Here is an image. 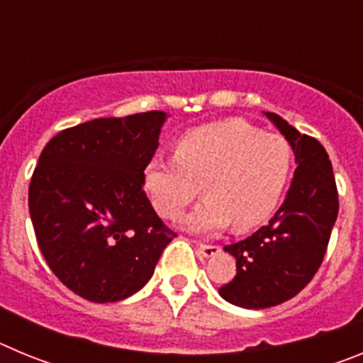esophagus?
Wrapping results in <instances>:
<instances>
[{"instance_id":"esophagus-1","label":"esophagus","mask_w":363,"mask_h":363,"mask_svg":"<svg viewBox=\"0 0 363 363\" xmlns=\"http://www.w3.org/2000/svg\"><path fill=\"white\" fill-rule=\"evenodd\" d=\"M198 252H200L203 258H213V256H216L218 252H220V247H218V245H205V243H200V245H198Z\"/></svg>"}]
</instances>
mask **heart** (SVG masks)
<instances>
[{
    "label": "heart",
    "instance_id": "b5f03b06",
    "mask_svg": "<svg viewBox=\"0 0 363 363\" xmlns=\"http://www.w3.org/2000/svg\"><path fill=\"white\" fill-rule=\"evenodd\" d=\"M293 165L285 138L225 120L185 133L172 158L150 160L143 185L156 213L178 220L201 184L207 196L185 218L192 233H214L230 221L236 229H252L274 213Z\"/></svg>",
    "mask_w": 363,
    "mask_h": 363
}]
</instances>
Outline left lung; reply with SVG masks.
Instances as JSON below:
<instances>
[{"label": "left lung", "mask_w": 363, "mask_h": 363, "mask_svg": "<svg viewBox=\"0 0 363 363\" xmlns=\"http://www.w3.org/2000/svg\"><path fill=\"white\" fill-rule=\"evenodd\" d=\"M265 116L293 147L296 171L267 225L223 247L236 258V277L218 293L243 309H267L296 296L322 265L338 216L335 174L322 143L300 134L274 112Z\"/></svg>", "instance_id": "obj_1"}]
</instances>
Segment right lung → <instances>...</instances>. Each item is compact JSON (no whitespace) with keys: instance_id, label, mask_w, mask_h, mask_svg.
I'll return each instance as SVG.
<instances>
[{"instance_id":"add662e5","label":"right lung","mask_w":363,"mask_h":363,"mask_svg":"<svg viewBox=\"0 0 363 363\" xmlns=\"http://www.w3.org/2000/svg\"><path fill=\"white\" fill-rule=\"evenodd\" d=\"M167 114L150 111L76 125L45 145L28 211L50 271L96 303L133 296L176 234L143 191Z\"/></svg>"}]
</instances>
